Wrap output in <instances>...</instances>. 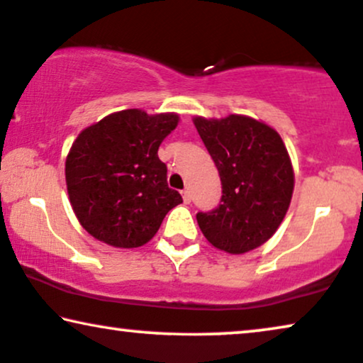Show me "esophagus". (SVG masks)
<instances>
[{
	"mask_svg": "<svg viewBox=\"0 0 363 363\" xmlns=\"http://www.w3.org/2000/svg\"><path fill=\"white\" fill-rule=\"evenodd\" d=\"M182 201H184V204H189V202H191V192L189 191H182Z\"/></svg>",
	"mask_w": 363,
	"mask_h": 363,
	"instance_id": "esophagus-1",
	"label": "esophagus"
}]
</instances>
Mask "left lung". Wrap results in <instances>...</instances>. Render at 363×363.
Returning a JSON list of instances; mask_svg holds the SVG:
<instances>
[{
    "label": "left lung",
    "instance_id": "8db88e82",
    "mask_svg": "<svg viewBox=\"0 0 363 363\" xmlns=\"http://www.w3.org/2000/svg\"><path fill=\"white\" fill-rule=\"evenodd\" d=\"M220 176V204L197 212L202 234L216 249L245 254L272 238L294 192L291 157L279 133L249 116L194 118Z\"/></svg>",
    "mask_w": 363,
    "mask_h": 363
}]
</instances>
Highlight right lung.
Masks as SVG:
<instances>
[{
    "mask_svg": "<svg viewBox=\"0 0 363 363\" xmlns=\"http://www.w3.org/2000/svg\"><path fill=\"white\" fill-rule=\"evenodd\" d=\"M174 113H113L79 133L66 157V186L79 224L121 249L149 242L182 197L167 186L157 149L176 129Z\"/></svg>",
    "mask_w": 363,
    "mask_h": 363,
    "instance_id": "right-lung-1",
    "label": "right lung"
}]
</instances>
